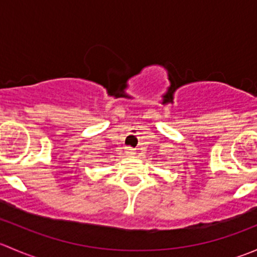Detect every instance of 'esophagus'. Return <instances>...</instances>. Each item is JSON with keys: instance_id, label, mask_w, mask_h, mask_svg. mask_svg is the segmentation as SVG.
<instances>
[{"instance_id": "1", "label": "esophagus", "mask_w": 257, "mask_h": 257, "mask_svg": "<svg viewBox=\"0 0 257 257\" xmlns=\"http://www.w3.org/2000/svg\"><path fill=\"white\" fill-rule=\"evenodd\" d=\"M125 153L128 155H134V154H136V149H133V148H131V147H126L125 148Z\"/></svg>"}]
</instances>
